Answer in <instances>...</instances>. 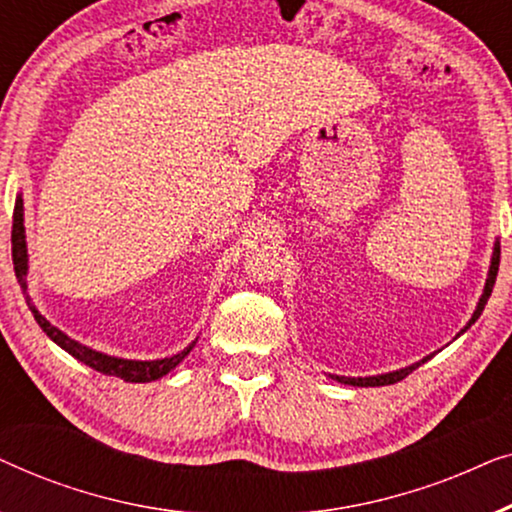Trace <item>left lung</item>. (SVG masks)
Here are the masks:
<instances>
[{"instance_id": "left-lung-1", "label": "left lung", "mask_w": 512, "mask_h": 512, "mask_svg": "<svg viewBox=\"0 0 512 512\" xmlns=\"http://www.w3.org/2000/svg\"><path fill=\"white\" fill-rule=\"evenodd\" d=\"M499 258H501V244L496 242L494 244V254H492V265H489V275H487V282H485V291H482L480 303H478V307H475L471 321H468V324L464 326V331H468V328H471V324H475V321H478L482 310H485L489 296H492V289H494V282H496V272H499ZM464 331H461V333H464ZM429 359H431V356H426V359H422L419 363H412V366H408V368L394 370V373L373 375V377H340V375H333V380H338L342 384H352V387H384V384L401 382L403 377H408L412 370L419 368L424 361H429Z\"/></svg>"}]
</instances>
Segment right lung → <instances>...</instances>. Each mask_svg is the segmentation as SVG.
Segmentation results:
<instances>
[{"label": "right lung", "instance_id": "obj_1", "mask_svg": "<svg viewBox=\"0 0 512 512\" xmlns=\"http://www.w3.org/2000/svg\"><path fill=\"white\" fill-rule=\"evenodd\" d=\"M11 254H13V270H16V279H18L20 289H23L25 303L32 310L34 319H37V324L41 326V331H44L48 338L55 342V345L65 349L67 354H72L74 359H79L81 363H86V366L97 370V373L121 377V380H125V382H153V380H158V377H163V375L170 373L172 368H177L179 363L186 359L188 352H191V349H193L195 340L184 349V352H179V354H174V356H167V359H156V361L118 359V356H109V354L95 352V349L81 345V342H76V340L69 338V335L62 333L60 328H55L46 317H41V312L37 310V307H34L32 298L27 296V244H25V226H23V195H18L16 207H13Z\"/></svg>", "mask_w": 512, "mask_h": 512}]
</instances>
